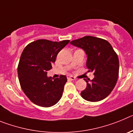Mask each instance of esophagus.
Instances as JSON below:
<instances>
[{
    "label": "esophagus",
    "instance_id": "obj_1",
    "mask_svg": "<svg viewBox=\"0 0 133 133\" xmlns=\"http://www.w3.org/2000/svg\"><path fill=\"white\" fill-rule=\"evenodd\" d=\"M67 78L69 80H72V81H75V80H76V78H75L74 77H72V76H68Z\"/></svg>",
    "mask_w": 133,
    "mask_h": 133
}]
</instances>
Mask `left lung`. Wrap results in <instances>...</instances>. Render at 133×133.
<instances>
[{
  "instance_id": "left-lung-1",
  "label": "left lung",
  "mask_w": 133,
  "mask_h": 133,
  "mask_svg": "<svg viewBox=\"0 0 133 133\" xmlns=\"http://www.w3.org/2000/svg\"><path fill=\"white\" fill-rule=\"evenodd\" d=\"M70 44L84 50L87 56V67L94 72L92 80H87V87L81 95L86 101L97 102L107 97L115 88L118 77V56L107 41L86 36Z\"/></svg>"
}]
</instances>
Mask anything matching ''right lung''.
<instances>
[{
  "instance_id": "add662e5",
  "label": "right lung",
  "mask_w": 133,
  "mask_h": 133,
  "mask_svg": "<svg viewBox=\"0 0 133 133\" xmlns=\"http://www.w3.org/2000/svg\"><path fill=\"white\" fill-rule=\"evenodd\" d=\"M69 42L40 39L24 48L18 65V79L23 92L34 104L50 107L62 97L67 78L65 75L48 77L47 70L52 69L58 53Z\"/></svg>"
}]
</instances>
